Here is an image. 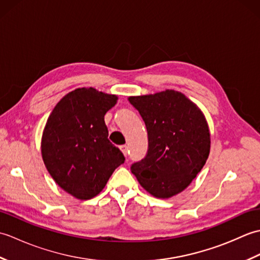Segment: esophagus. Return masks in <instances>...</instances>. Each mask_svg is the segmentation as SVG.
<instances>
[{
  "label": "esophagus",
  "mask_w": 260,
  "mask_h": 260,
  "mask_svg": "<svg viewBox=\"0 0 260 260\" xmlns=\"http://www.w3.org/2000/svg\"><path fill=\"white\" fill-rule=\"evenodd\" d=\"M120 151L123 152V154L125 156H127V153H128V147H127L126 145H121L120 146Z\"/></svg>",
  "instance_id": "esophagus-1"
}]
</instances>
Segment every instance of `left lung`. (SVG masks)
I'll list each match as a JSON object with an SVG mask.
<instances>
[{
  "label": "left lung",
  "mask_w": 260,
  "mask_h": 260,
  "mask_svg": "<svg viewBox=\"0 0 260 260\" xmlns=\"http://www.w3.org/2000/svg\"><path fill=\"white\" fill-rule=\"evenodd\" d=\"M128 102L145 121L148 151L132 165L140 184L158 199H169L190 185L206 164L210 132L201 109L184 93L167 89Z\"/></svg>",
  "instance_id": "obj_1"
}]
</instances>
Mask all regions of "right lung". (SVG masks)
Segmentation results:
<instances>
[{"label":"right lung","instance_id":"add662e5","mask_svg":"<svg viewBox=\"0 0 260 260\" xmlns=\"http://www.w3.org/2000/svg\"><path fill=\"white\" fill-rule=\"evenodd\" d=\"M116 95L82 87L68 92L53 108L41 139V154L54 182L79 200L103 191L125 157L108 140L105 114Z\"/></svg>","mask_w":260,"mask_h":260}]
</instances>
